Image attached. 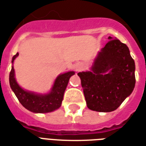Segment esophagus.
<instances>
[{"mask_svg":"<svg viewBox=\"0 0 146 146\" xmlns=\"http://www.w3.org/2000/svg\"><path fill=\"white\" fill-rule=\"evenodd\" d=\"M75 69H76V71H80V70H81V69H82L81 65L77 64L76 66V67H75Z\"/></svg>","mask_w":146,"mask_h":146,"instance_id":"1","label":"esophagus"}]
</instances>
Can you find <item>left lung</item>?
I'll use <instances>...</instances> for the list:
<instances>
[{
    "label": "left lung",
    "instance_id": "1",
    "mask_svg": "<svg viewBox=\"0 0 146 146\" xmlns=\"http://www.w3.org/2000/svg\"><path fill=\"white\" fill-rule=\"evenodd\" d=\"M108 38L95 59L92 71L77 73L87 107L95 111L116 110L135 84V62L128 46L117 38Z\"/></svg>",
    "mask_w": 146,
    "mask_h": 146
}]
</instances>
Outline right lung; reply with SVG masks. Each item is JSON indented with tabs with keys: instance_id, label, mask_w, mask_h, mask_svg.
I'll return each instance as SVG.
<instances>
[{
	"instance_id": "right-lung-1",
	"label": "right lung",
	"mask_w": 146,
	"mask_h": 146,
	"mask_svg": "<svg viewBox=\"0 0 146 146\" xmlns=\"http://www.w3.org/2000/svg\"><path fill=\"white\" fill-rule=\"evenodd\" d=\"M18 56V52H17L13 56L12 62ZM74 73L73 71H70L59 75L55 81L51 92L46 95H38L25 91L18 86L15 78V70L12 66L9 75L10 86L19 102L29 111L34 113H47L55 111L61 106L65 90L70 76Z\"/></svg>"
}]
</instances>
